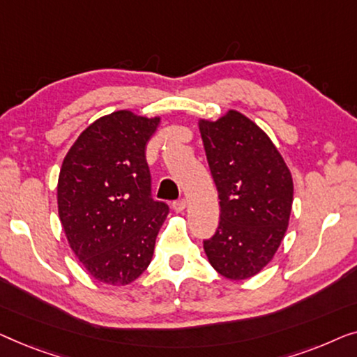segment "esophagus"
Returning a JSON list of instances; mask_svg holds the SVG:
<instances>
[{"instance_id": "obj_1", "label": "esophagus", "mask_w": 357, "mask_h": 357, "mask_svg": "<svg viewBox=\"0 0 357 357\" xmlns=\"http://www.w3.org/2000/svg\"><path fill=\"white\" fill-rule=\"evenodd\" d=\"M173 208H174V212H183V210L185 208V199L183 197V199L174 200V202H173Z\"/></svg>"}]
</instances>
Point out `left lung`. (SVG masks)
Segmentation results:
<instances>
[{
	"mask_svg": "<svg viewBox=\"0 0 357 357\" xmlns=\"http://www.w3.org/2000/svg\"><path fill=\"white\" fill-rule=\"evenodd\" d=\"M220 199V222L204 249L231 280L259 273L277 252L289 222L293 178L262 129L238 112L200 123Z\"/></svg>",
	"mask_w": 357,
	"mask_h": 357,
	"instance_id": "left-lung-1",
	"label": "left lung"
}]
</instances>
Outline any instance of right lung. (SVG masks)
Wrapping results in <instances>:
<instances>
[{
	"label": "right lung",
	"mask_w": 357,
	"mask_h": 357,
	"mask_svg": "<svg viewBox=\"0 0 357 357\" xmlns=\"http://www.w3.org/2000/svg\"><path fill=\"white\" fill-rule=\"evenodd\" d=\"M158 123L130 112L100 118L79 135L59 172L58 210L69 245L103 283L128 284L142 275L169 212L153 199L145 160Z\"/></svg>",
	"instance_id": "right-lung-1"
}]
</instances>
